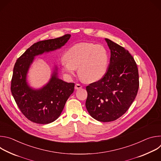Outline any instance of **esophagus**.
Returning <instances> with one entry per match:
<instances>
[{
    "mask_svg": "<svg viewBox=\"0 0 161 161\" xmlns=\"http://www.w3.org/2000/svg\"><path fill=\"white\" fill-rule=\"evenodd\" d=\"M75 89L78 90V89H80V88H82V86H81V85H80V84H79V83H76V84L75 85Z\"/></svg>",
    "mask_w": 161,
    "mask_h": 161,
    "instance_id": "esophagus-1",
    "label": "esophagus"
}]
</instances>
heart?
<instances>
[{
  "mask_svg": "<svg viewBox=\"0 0 161 161\" xmlns=\"http://www.w3.org/2000/svg\"><path fill=\"white\" fill-rule=\"evenodd\" d=\"M61 64L62 72L69 78L75 75L78 68L79 76L85 81L94 82L101 80L106 73L109 57L101 44L80 42L69 48Z\"/></svg>",
  "mask_w": 161,
  "mask_h": 161,
  "instance_id": "1",
  "label": "heart"
}]
</instances>
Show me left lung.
Returning a JSON list of instances; mask_svg holds the SVG:
<instances>
[{
	"label": "left lung",
	"instance_id": "1",
	"mask_svg": "<svg viewBox=\"0 0 161 161\" xmlns=\"http://www.w3.org/2000/svg\"><path fill=\"white\" fill-rule=\"evenodd\" d=\"M111 52L110 62L103 78L86 87L85 106L90 115L103 122L117 120L128 110L139 88L136 63L124 48L105 39Z\"/></svg>",
	"mask_w": 161,
	"mask_h": 161
}]
</instances>
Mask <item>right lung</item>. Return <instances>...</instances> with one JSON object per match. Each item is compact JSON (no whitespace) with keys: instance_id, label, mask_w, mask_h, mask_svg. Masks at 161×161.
Returning a JSON list of instances; mask_svg holds the SVG:
<instances>
[{"instance_id":"1","label":"right lung","mask_w":161,"mask_h":161,"mask_svg":"<svg viewBox=\"0 0 161 161\" xmlns=\"http://www.w3.org/2000/svg\"><path fill=\"white\" fill-rule=\"evenodd\" d=\"M70 37V34H65L34 43L15 63L11 80V93L21 113L31 122L47 124L56 120L67 100L74 92L75 83L59 79L56 66L49 81L40 88L30 86L27 80L28 71L35 57L60 49Z\"/></svg>"}]
</instances>
